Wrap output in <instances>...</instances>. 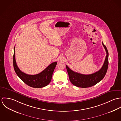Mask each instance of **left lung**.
I'll list each match as a JSON object with an SVG mask.
<instances>
[{"label": "left lung", "instance_id": "obj_1", "mask_svg": "<svg viewBox=\"0 0 121 121\" xmlns=\"http://www.w3.org/2000/svg\"><path fill=\"white\" fill-rule=\"evenodd\" d=\"M102 44L106 52L107 55L103 66L97 72L90 74H83L73 71L66 65L70 81L73 85L82 88L88 87L96 84L103 79L108 68V52L103 42Z\"/></svg>", "mask_w": 121, "mask_h": 121}]
</instances>
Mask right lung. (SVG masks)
Here are the masks:
<instances>
[{"mask_svg":"<svg viewBox=\"0 0 121 121\" xmlns=\"http://www.w3.org/2000/svg\"><path fill=\"white\" fill-rule=\"evenodd\" d=\"M15 48V47H14ZM14 48L13 64L14 70L19 78L26 85L35 88H41L47 86L50 82L52 75L57 62H52L40 73L29 75L22 72L17 67L15 60V51Z\"/></svg>","mask_w":121,"mask_h":121,"instance_id":"obj_1","label":"right lung"}]
</instances>
